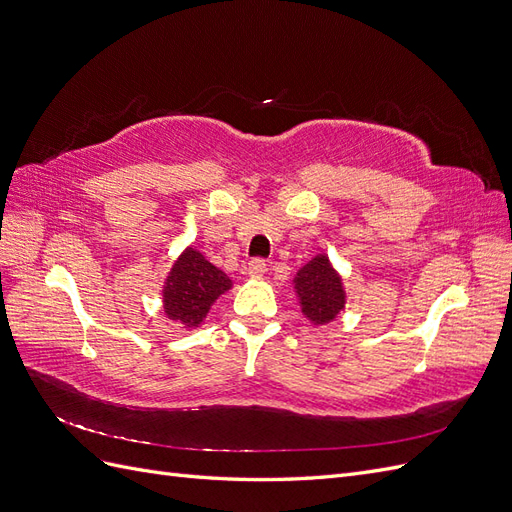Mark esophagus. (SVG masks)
<instances>
[{
	"label": "esophagus",
	"mask_w": 512,
	"mask_h": 512,
	"mask_svg": "<svg viewBox=\"0 0 512 512\" xmlns=\"http://www.w3.org/2000/svg\"><path fill=\"white\" fill-rule=\"evenodd\" d=\"M267 273V262L262 258H252L250 265H247V275L250 277H256V280H260L262 275Z\"/></svg>",
	"instance_id": "esophagus-1"
}]
</instances>
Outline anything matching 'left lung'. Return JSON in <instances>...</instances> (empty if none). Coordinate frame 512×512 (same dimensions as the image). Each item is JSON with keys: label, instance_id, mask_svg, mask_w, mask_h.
Wrapping results in <instances>:
<instances>
[{"label": "left lung", "instance_id": "left-lung-1", "mask_svg": "<svg viewBox=\"0 0 512 512\" xmlns=\"http://www.w3.org/2000/svg\"><path fill=\"white\" fill-rule=\"evenodd\" d=\"M303 314L316 322H331L346 303L342 280L333 271L327 256H316L294 277Z\"/></svg>", "mask_w": 512, "mask_h": 512}]
</instances>
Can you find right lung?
<instances>
[{
  "mask_svg": "<svg viewBox=\"0 0 512 512\" xmlns=\"http://www.w3.org/2000/svg\"><path fill=\"white\" fill-rule=\"evenodd\" d=\"M224 271L213 267L194 247L175 262L164 286V312L185 327H198L213 301L230 288Z\"/></svg>",
  "mask_w": 512,
  "mask_h": 512,
  "instance_id": "1",
  "label": "right lung"
}]
</instances>
